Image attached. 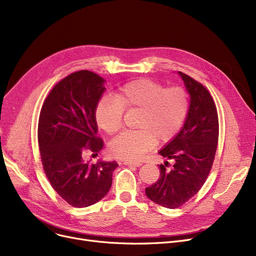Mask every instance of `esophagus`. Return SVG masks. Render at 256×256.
Instances as JSON below:
<instances>
[{"instance_id":"34e87169","label":"esophagus","mask_w":256,"mask_h":256,"mask_svg":"<svg viewBox=\"0 0 256 256\" xmlns=\"http://www.w3.org/2000/svg\"><path fill=\"white\" fill-rule=\"evenodd\" d=\"M124 165L126 166H134V167H140L142 165L141 162H130V160H126L124 162Z\"/></svg>"}]
</instances>
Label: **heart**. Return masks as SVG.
Masks as SVG:
<instances>
[{"label": "heart", "mask_w": 256, "mask_h": 256, "mask_svg": "<svg viewBox=\"0 0 256 256\" xmlns=\"http://www.w3.org/2000/svg\"><path fill=\"white\" fill-rule=\"evenodd\" d=\"M189 109V93L184 87L165 88L156 80L139 78L120 86L114 96H102L96 104L94 117L106 134L114 135L122 126L124 112L139 111L138 130L120 134L109 144L114 158L137 160L156 141L164 144L176 137Z\"/></svg>", "instance_id": "obj_1"}]
</instances>
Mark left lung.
Wrapping results in <instances>:
<instances>
[{
	"instance_id": "left-lung-1",
	"label": "left lung",
	"mask_w": 256,
	"mask_h": 256,
	"mask_svg": "<svg viewBox=\"0 0 256 256\" xmlns=\"http://www.w3.org/2000/svg\"><path fill=\"white\" fill-rule=\"evenodd\" d=\"M190 94V109L180 132L158 154L174 160L160 165L158 180L145 189L154 202L176 208L198 193L206 182L216 154L219 120L210 91L196 80L178 72Z\"/></svg>"
}]
</instances>
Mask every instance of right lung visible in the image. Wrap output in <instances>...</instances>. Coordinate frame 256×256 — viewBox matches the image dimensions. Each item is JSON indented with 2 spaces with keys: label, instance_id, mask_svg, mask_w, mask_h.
Segmentation results:
<instances>
[{
  "label": "right lung",
  "instance_id": "1",
  "mask_svg": "<svg viewBox=\"0 0 256 256\" xmlns=\"http://www.w3.org/2000/svg\"><path fill=\"white\" fill-rule=\"evenodd\" d=\"M104 80L89 70L70 74L48 93L38 121V144L46 176L59 196L74 208L96 204L109 192L118 164L84 162L85 150L100 152L104 142L94 117Z\"/></svg>",
  "mask_w": 256,
  "mask_h": 256
}]
</instances>
